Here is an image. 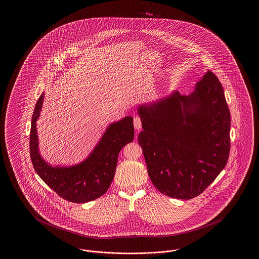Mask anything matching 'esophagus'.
Segmentation results:
<instances>
[{
    "instance_id": "1",
    "label": "esophagus",
    "mask_w": 259,
    "mask_h": 259,
    "mask_svg": "<svg viewBox=\"0 0 259 259\" xmlns=\"http://www.w3.org/2000/svg\"><path fill=\"white\" fill-rule=\"evenodd\" d=\"M134 127H135L137 131H140L141 130V127H142V122H141V118L139 116H134Z\"/></svg>"
}]
</instances>
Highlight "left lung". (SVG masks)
Masks as SVG:
<instances>
[{"mask_svg":"<svg viewBox=\"0 0 259 259\" xmlns=\"http://www.w3.org/2000/svg\"><path fill=\"white\" fill-rule=\"evenodd\" d=\"M138 136L152 184L177 199L200 195L224 169L230 151V111L222 83L210 71L194 91L142 104Z\"/></svg>","mask_w":259,"mask_h":259,"instance_id":"obj_1","label":"left lung"}]
</instances>
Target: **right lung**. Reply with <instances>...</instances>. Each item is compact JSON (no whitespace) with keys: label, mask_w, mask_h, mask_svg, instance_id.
I'll return each instance as SVG.
<instances>
[{"label":"right lung","mask_w":259,"mask_h":259,"mask_svg":"<svg viewBox=\"0 0 259 259\" xmlns=\"http://www.w3.org/2000/svg\"><path fill=\"white\" fill-rule=\"evenodd\" d=\"M44 98L45 92L37 100L31 122L30 155L35 171L52 190L67 201L87 203L101 197L113 180L119 151L134 140L133 117L125 116L110 124L84 160L72 166H53L42 158L38 149L37 121Z\"/></svg>","instance_id":"right-lung-1"}]
</instances>
